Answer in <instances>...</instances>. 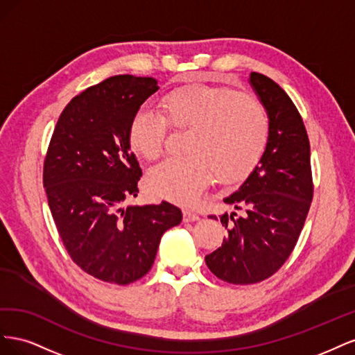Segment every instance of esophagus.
Segmentation results:
<instances>
[{"label":"esophagus","mask_w":355,"mask_h":355,"mask_svg":"<svg viewBox=\"0 0 355 355\" xmlns=\"http://www.w3.org/2000/svg\"><path fill=\"white\" fill-rule=\"evenodd\" d=\"M198 219H200L198 214L192 213L191 210H184V222H196Z\"/></svg>","instance_id":"1"}]
</instances>
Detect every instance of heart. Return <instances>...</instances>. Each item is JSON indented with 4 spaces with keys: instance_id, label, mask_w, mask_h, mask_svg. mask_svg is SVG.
<instances>
[{
    "instance_id": "1",
    "label": "heart",
    "mask_w": 355,
    "mask_h": 355,
    "mask_svg": "<svg viewBox=\"0 0 355 355\" xmlns=\"http://www.w3.org/2000/svg\"><path fill=\"white\" fill-rule=\"evenodd\" d=\"M158 111L142 106L127 130L132 149L146 159L157 158L166 142L167 124L189 128L187 157L167 158L148 173L154 197L191 202L216 175L220 184H240L250 176L265 153L270 118L253 96L225 87L187 84L168 92Z\"/></svg>"
}]
</instances>
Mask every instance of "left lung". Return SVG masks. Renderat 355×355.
<instances>
[{
  "label": "left lung",
  "instance_id": "8db88e82",
  "mask_svg": "<svg viewBox=\"0 0 355 355\" xmlns=\"http://www.w3.org/2000/svg\"><path fill=\"white\" fill-rule=\"evenodd\" d=\"M250 84L270 118L268 144L250 176L223 200L244 216L222 214L228 234L219 249L206 256L209 270L231 284L259 283L280 270L295 249L314 194L302 116L266 75L252 72Z\"/></svg>",
  "mask_w": 355,
  "mask_h": 355
}]
</instances>
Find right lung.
<instances>
[{
  "label": "right lung",
  "instance_id": "1",
  "mask_svg": "<svg viewBox=\"0 0 355 355\" xmlns=\"http://www.w3.org/2000/svg\"><path fill=\"white\" fill-rule=\"evenodd\" d=\"M157 80L115 75L65 106L44 159L42 184L60 240L84 272L130 284L154 263L163 234L182 220L167 201L127 206L142 178L127 130Z\"/></svg>",
  "mask_w": 355,
  "mask_h": 355
}]
</instances>
